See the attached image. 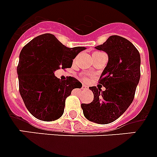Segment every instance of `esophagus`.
<instances>
[{"instance_id":"1","label":"esophagus","mask_w":157,"mask_h":157,"mask_svg":"<svg viewBox=\"0 0 157 157\" xmlns=\"http://www.w3.org/2000/svg\"><path fill=\"white\" fill-rule=\"evenodd\" d=\"M82 90H87V89H88V86H86V85H84V84H82Z\"/></svg>"}]
</instances>
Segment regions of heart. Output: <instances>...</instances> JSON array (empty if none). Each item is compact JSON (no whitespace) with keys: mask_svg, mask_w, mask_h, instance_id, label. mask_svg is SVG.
<instances>
[{"mask_svg":"<svg viewBox=\"0 0 157 157\" xmlns=\"http://www.w3.org/2000/svg\"><path fill=\"white\" fill-rule=\"evenodd\" d=\"M102 54H104V52H98V51H95V52H93V53H92V56H93V58H95V57H99V56H100V55H102ZM83 79L86 80V78L84 77L83 78Z\"/></svg>","mask_w":157,"mask_h":157,"instance_id":"b5f03b06","label":"heart"}]
</instances>
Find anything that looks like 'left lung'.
<instances>
[{"instance_id": "8db88e82", "label": "left lung", "mask_w": 157, "mask_h": 157, "mask_svg": "<svg viewBox=\"0 0 157 157\" xmlns=\"http://www.w3.org/2000/svg\"><path fill=\"white\" fill-rule=\"evenodd\" d=\"M96 49L105 51L109 61L99 79L105 87L90 86L94 100L81 107L87 120L109 124L123 114L135 98L140 78V55L130 41L119 36H111Z\"/></svg>"}]
</instances>
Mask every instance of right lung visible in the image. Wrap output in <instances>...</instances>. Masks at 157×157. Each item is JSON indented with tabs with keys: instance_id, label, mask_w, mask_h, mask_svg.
I'll return each mask as SVG.
<instances>
[{
	"instance_id": "right-lung-1",
	"label": "right lung",
	"mask_w": 157,
	"mask_h": 157,
	"mask_svg": "<svg viewBox=\"0 0 157 157\" xmlns=\"http://www.w3.org/2000/svg\"><path fill=\"white\" fill-rule=\"evenodd\" d=\"M84 49L67 48L49 33L37 36L22 48L17 67L19 92L36 118L52 121L62 116L66 98L82 83L71 76L61 80L54 71L71 68L73 59Z\"/></svg>"
}]
</instances>
